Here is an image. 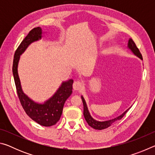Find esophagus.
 I'll use <instances>...</instances> for the list:
<instances>
[{
	"mask_svg": "<svg viewBox=\"0 0 155 155\" xmlns=\"http://www.w3.org/2000/svg\"><path fill=\"white\" fill-rule=\"evenodd\" d=\"M83 84L81 81H75V82L73 83V89L74 90L76 91H80L83 89Z\"/></svg>",
	"mask_w": 155,
	"mask_h": 155,
	"instance_id": "34e87169",
	"label": "esophagus"
}]
</instances>
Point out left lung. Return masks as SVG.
I'll list each match as a JSON object with an SVG mask.
<instances>
[{"label": "left lung", "instance_id": "8db88e82", "mask_svg": "<svg viewBox=\"0 0 155 155\" xmlns=\"http://www.w3.org/2000/svg\"><path fill=\"white\" fill-rule=\"evenodd\" d=\"M127 48L128 50H130V51L132 52V53L133 54H135V56H137L138 58H140L141 60H143L141 54L140 53V52L137 48V47L136 46L135 42L133 41V40L131 38H129V40L128 41ZM81 99H82L83 104L84 117H85V119L86 120V122H87V124L90 125L91 127H92L93 128H94V129H96V130H103V129H104V128H108L115 121L122 119V117H124V115L126 114V113H127L130 108V107H129V108L126 110L124 112H123L121 115H120L119 116L115 117V118H113L111 120H105V121H98V120L94 119L93 117H91V115H90V113L88 110L87 103H86L85 100L84 99L83 96H81Z\"/></svg>", "mask_w": 155, "mask_h": 155}]
</instances>
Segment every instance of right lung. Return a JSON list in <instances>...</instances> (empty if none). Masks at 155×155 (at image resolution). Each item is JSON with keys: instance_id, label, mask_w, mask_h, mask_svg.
Listing matches in <instances>:
<instances>
[{"instance_id": "add662e5", "label": "right lung", "mask_w": 155, "mask_h": 155, "mask_svg": "<svg viewBox=\"0 0 155 155\" xmlns=\"http://www.w3.org/2000/svg\"><path fill=\"white\" fill-rule=\"evenodd\" d=\"M41 28L38 27L33 28L18 46L14 54L12 72L16 87L18 98L23 109L33 121L44 127H51L59 121L61 116L65 102L72 93V79L63 81L53 95L42 103L35 102L25 94L21 85L18 75V64L22 55L30 45L43 38Z\"/></svg>"}]
</instances>
